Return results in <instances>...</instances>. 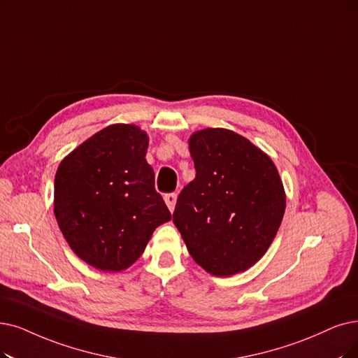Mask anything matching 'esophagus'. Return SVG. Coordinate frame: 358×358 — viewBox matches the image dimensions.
<instances>
[{
  "instance_id": "34e87169",
  "label": "esophagus",
  "mask_w": 358,
  "mask_h": 358,
  "mask_svg": "<svg viewBox=\"0 0 358 358\" xmlns=\"http://www.w3.org/2000/svg\"><path fill=\"white\" fill-rule=\"evenodd\" d=\"M176 198H178V195H176L175 192L166 194V195H164V201H166V204H167V207H169V210H170V211H173V210H175V206H176Z\"/></svg>"
}]
</instances>
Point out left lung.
<instances>
[{
  "instance_id": "8db88e82",
  "label": "left lung",
  "mask_w": 358,
  "mask_h": 358,
  "mask_svg": "<svg viewBox=\"0 0 358 358\" xmlns=\"http://www.w3.org/2000/svg\"><path fill=\"white\" fill-rule=\"evenodd\" d=\"M189 151L196 175L178 196L173 223L208 273L245 271L266 254L283 217L278 169L247 138L222 127L192 134Z\"/></svg>"
}]
</instances>
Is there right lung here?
I'll return each instance as SVG.
<instances>
[{"instance_id":"right-lung-1","label":"right lung","mask_w":358,"mask_h":358,"mask_svg":"<svg viewBox=\"0 0 358 358\" xmlns=\"http://www.w3.org/2000/svg\"><path fill=\"white\" fill-rule=\"evenodd\" d=\"M148 135L111 124L71 151L57 169L54 214L73 252L90 266L120 271L171 219L147 163Z\"/></svg>"}]
</instances>
